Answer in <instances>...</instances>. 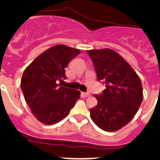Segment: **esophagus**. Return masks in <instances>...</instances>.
Returning <instances> with one entry per match:
<instances>
[{"label": "esophagus", "mask_w": 160, "mask_h": 160, "mask_svg": "<svg viewBox=\"0 0 160 160\" xmlns=\"http://www.w3.org/2000/svg\"><path fill=\"white\" fill-rule=\"evenodd\" d=\"M82 95L83 96H85V97H89L90 96V93H82Z\"/></svg>", "instance_id": "34e87169"}]
</instances>
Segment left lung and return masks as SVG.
Segmentation results:
<instances>
[{
	"label": "left lung",
	"mask_w": 160,
	"mask_h": 160,
	"mask_svg": "<svg viewBox=\"0 0 160 160\" xmlns=\"http://www.w3.org/2000/svg\"><path fill=\"white\" fill-rule=\"evenodd\" d=\"M98 80L105 83L98 101L90 109V118L103 130H119L131 120L143 100V88L139 75L121 55L111 49L90 50Z\"/></svg>",
	"instance_id": "obj_1"
}]
</instances>
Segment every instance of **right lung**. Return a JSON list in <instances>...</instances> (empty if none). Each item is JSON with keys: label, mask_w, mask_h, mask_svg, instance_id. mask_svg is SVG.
Masks as SVG:
<instances>
[{"label": "right lung", "mask_w": 160, "mask_h": 160, "mask_svg": "<svg viewBox=\"0 0 160 160\" xmlns=\"http://www.w3.org/2000/svg\"><path fill=\"white\" fill-rule=\"evenodd\" d=\"M80 53L78 49L56 45L36 57L24 71L21 88L25 100L44 124L62 120L80 99L79 90L61 86L68 63Z\"/></svg>", "instance_id": "right-lung-1"}]
</instances>
